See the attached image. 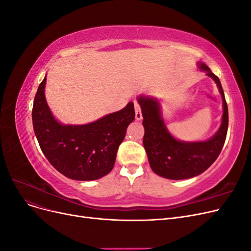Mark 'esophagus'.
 Segmentation results:
<instances>
[{"label":"esophagus","instance_id":"34e87169","mask_svg":"<svg viewBox=\"0 0 251 251\" xmlns=\"http://www.w3.org/2000/svg\"><path fill=\"white\" fill-rule=\"evenodd\" d=\"M134 107H135V117L137 120H141L142 119V113H141V109H140V104L138 101H134Z\"/></svg>","mask_w":251,"mask_h":251}]
</instances>
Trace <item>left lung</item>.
I'll return each instance as SVG.
<instances>
[{
  "label": "left lung",
  "instance_id": "obj_1",
  "mask_svg": "<svg viewBox=\"0 0 251 251\" xmlns=\"http://www.w3.org/2000/svg\"><path fill=\"white\" fill-rule=\"evenodd\" d=\"M217 83L223 100V118L218 133L207 141L181 142L168 132L160 115V105L151 98L139 97L144 126L143 147L151 169L161 177L172 180L198 176L216 161L221 153L228 128V108L219 77L205 64L199 65Z\"/></svg>",
  "mask_w": 251,
  "mask_h": 251
}]
</instances>
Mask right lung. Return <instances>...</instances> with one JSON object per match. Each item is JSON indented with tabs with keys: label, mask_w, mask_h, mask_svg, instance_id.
<instances>
[{
	"label": "right lung",
	"mask_w": 251,
	"mask_h": 251,
	"mask_svg": "<svg viewBox=\"0 0 251 251\" xmlns=\"http://www.w3.org/2000/svg\"><path fill=\"white\" fill-rule=\"evenodd\" d=\"M46 77L34 97L32 124L41 150L64 176L80 181L109 174L126 127L135 118L134 103L83 126H63L54 119L45 98Z\"/></svg>",
	"instance_id": "add662e5"
}]
</instances>
